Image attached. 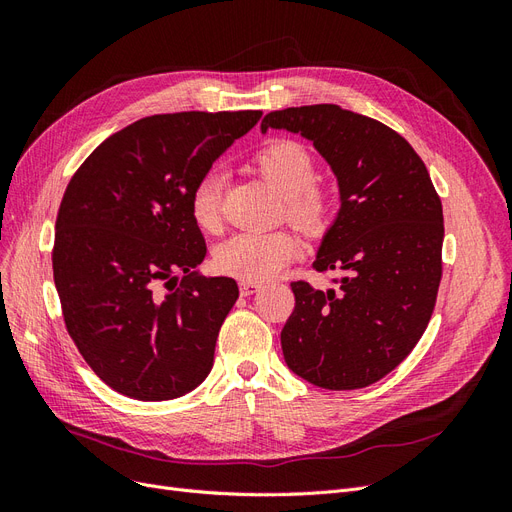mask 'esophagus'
I'll return each mask as SVG.
<instances>
[{
	"mask_svg": "<svg viewBox=\"0 0 512 512\" xmlns=\"http://www.w3.org/2000/svg\"><path fill=\"white\" fill-rule=\"evenodd\" d=\"M262 288L260 282H250V280H241L239 282V290H241V297H250V294L258 292Z\"/></svg>",
	"mask_w": 512,
	"mask_h": 512,
	"instance_id": "obj_1",
	"label": "esophagus"
}]
</instances>
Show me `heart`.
Here are the masks:
<instances>
[{
	"label": "heart",
	"mask_w": 512,
	"mask_h": 512,
	"mask_svg": "<svg viewBox=\"0 0 512 512\" xmlns=\"http://www.w3.org/2000/svg\"><path fill=\"white\" fill-rule=\"evenodd\" d=\"M254 166L284 196L288 218L307 232H320L333 218V196L316 183V164L305 145L292 138H275L256 151ZM224 173L211 168L200 175L190 192V211L196 226L218 232L222 226ZM299 239L282 228L271 232H239L215 252V269L239 280L265 282L280 273L299 254Z\"/></svg>",
	"instance_id": "1"
}]
</instances>
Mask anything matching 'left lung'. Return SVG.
I'll return each mask as SVG.
<instances>
[{
	"mask_svg": "<svg viewBox=\"0 0 512 512\" xmlns=\"http://www.w3.org/2000/svg\"><path fill=\"white\" fill-rule=\"evenodd\" d=\"M305 136L337 177L339 200L314 269L337 288L292 282L286 365L329 391L363 389L393 371L425 333L442 277L444 218L423 160L404 136L337 104L273 111L260 130Z\"/></svg>",
	"mask_w": 512,
	"mask_h": 512,
	"instance_id": "1",
	"label": "left lung"
}]
</instances>
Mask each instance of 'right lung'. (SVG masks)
<instances>
[{"label":"right lung","mask_w":512,"mask_h":512,"mask_svg":"<svg viewBox=\"0 0 512 512\" xmlns=\"http://www.w3.org/2000/svg\"><path fill=\"white\" fill-rule=\"evenodd\" d=\"M260 115L138 119L108 136L70 179L55 222V288L72 342L113 391L164 401L209 376L239 288L232 277L194 271L207 245L190 192ZM179 270L186 275L177 287Z\"/></svg>","instance_id":"1"}]
</instances>
